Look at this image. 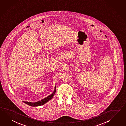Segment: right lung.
I'll return each instance as SVG.
<instances>
[{"instance_id": "1", "label": "right lung", "mask_w": 126, "mask_h": 126, "mask_svg": "<svg viewBox=\"0 0 126 126\" xmlns=\"http://www.w3.org/2000/svg\"><path fill=\"white\" fill-rule=\"evenodd\" d=\"M55 92H56V88L55 87L54 92H53L52 94H51L49 96H47L46 98H44V99H43L41 100V101H40L35 102H28V101H24V102L26 104L29 105L30 106H32V107H37V106H41V105L44 104L45 103H46L47 102H48L50 100H51L53 98L54 95H55Z\"/></svg>"}]
</instances>
